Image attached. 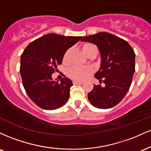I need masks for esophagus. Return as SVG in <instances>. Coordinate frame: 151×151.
<instances>
[{"label":"esophagus","instance_id":"34e87169","mask_svg":"<svg viewBox=\"0 0 151 151\" xmlns=\"http://www.w3.org/2000/svg\"><path fill=\"white\" fill-rule=\"evenodd\" d=\"M82 81H77V80H74L73 81V84H82Z\"/></svg>","mask_w":151,"mask_h":151}]
</instances>
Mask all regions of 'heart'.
<instances>
[{"label":"heart","mask_w":151,"mask_h":151,"mask_svg":"<svg viewBox=\"0 0 151 151\" xmlns=\"http://www.w3.org/2000/svg\"><path fill=\"white\" fill-rule=\"evenodd\" d=\"M91 49H96V46L94 45L91 44V43H86L83 47V51L84 53ZM70 50H68L64 55L63 60L65 62L67 61L69 54H70ZM92 68L89 66H80V65H74L71 67L67 71L69 77L72 78V79H76L78 81H82L86 79L88 75L92 72Z\"/></svg>","instance_id":"obj_1"}]
</instances>
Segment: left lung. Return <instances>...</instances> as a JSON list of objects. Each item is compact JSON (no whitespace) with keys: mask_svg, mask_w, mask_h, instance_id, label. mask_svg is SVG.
<instances>
[{"mask_svg":"<svg viewBox=\"0 0 151 151\" xmlns=\"http://www.w3.org/2000/svg\"><path fill=\"white\" fill-rule=\"evenodd\" d=\"M81 41L93 43L99 49L101 64L94 77L105 84L93 85L88 99L93 106L110 109L124 99L135 72V52L124 40L109 32L86 36Z\"/></svg>","mask_w":151,"mask_h":151,"instance_id":"obj_1","label":"left lung"}]
</instances>
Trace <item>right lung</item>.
Instances as JSON below:
<instances>
[{"mask_svg": "<svg viewBox=\"0 0 151 151\" xmlns=\"http://www.w3.org/2000/svg\"><path fill=\"white\" fill-rule=\"evenodd\" d=\"M81 37L50 33L37 38L25 48L20 58L22 85L30 99L46 110L60 108L68 101L72 81L64 77L53 81L52 74L64 55Z\"/></svg>", "mask_w": 151, "mask_h": 151, "instance_id": "right-lung-1", "label": "right lung"}]
</instances>
